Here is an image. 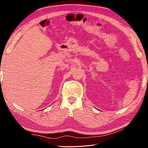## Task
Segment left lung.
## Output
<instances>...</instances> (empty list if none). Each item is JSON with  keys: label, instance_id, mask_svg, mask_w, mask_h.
Returning a JSON list of instances; mask_svg holds the SVG:
<instances>
[{"label": "left lung", "instance_id": "left-lung-1", "mask_svg": "<svg viewBox=\"0 0 148 148\" xmlns=\"http://www.w3.org/2000/svg\"><path fill=\"white\" fill-rule=\"evenodd\" d=\"M147 82H148V80H147Z\"/></svg>", "mask_w": 148, "mask_h": 148}]
</instances>
